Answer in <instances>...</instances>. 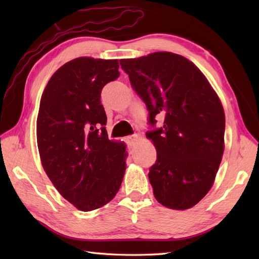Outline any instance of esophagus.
Listing matches in <instances>:
<instances>
[{
	"instance_id": "1",
	"label": "esophagus",
	"mask_w": 259,
	"mask_h": 259,
	"mask_svg": "<svg viewBox=\"0 0 259 259\" xmlns=\"http://www.w3.org/2000/svg\"><path fill=\"white\" fill-rule=\"evenodd\" d=\"M138 135H133V136H129L128 138H126V142H128L129 146H134L136 144V141L138 140Z\"/></svg>"
}]
</instances>
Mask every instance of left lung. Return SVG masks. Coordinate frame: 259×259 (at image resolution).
<instances>
[{
  "mask_svg": "<svg viewBox=\"0 0 259 259\" xmlns=\"http://www.w3.org/2000/svg\"><path fill=\"white\" fill-rule=\"evenodd\" d=\"M120 65L149 111L148 131L157 150L149 181L158 202L184 210L210 190L224 153L225 112L217 93L196 65L179 54L155 52Z\"/></svg>",
  "mask_w": 259,
  "mask_h": 259,
  "instance_id": "left-lung-1",
  "label": "left lung"
}]
</instances>
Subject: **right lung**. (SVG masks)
Wrapping results in <instances>:
<instances>
[{
    "label": "right lung",
    "mask_w": 259,
    "mask_h": 259,
    "mask_svg": "<svg viewBox=\"0 0 259 259\" xmlns=\"http://www.w3.org/2000/svg\"><path fill=\"white\" fill-rule=\"evenodd\" d=\"M118 69V60H71L41 97L36 140L42 166L61 196L82 211L113 199L124 176L125 145L109 140L100 101Z\"/></svg>",
    "instance_id": "obj_1"
}]
</instances>
